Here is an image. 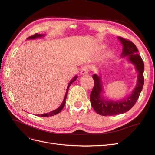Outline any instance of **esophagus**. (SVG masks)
Here are the masks:
<instances>
[{
	"label": "esophagus",
	"mask_w": 155,
	"mask_h": 155,
	"mask_svg": "<svg viewBox=\"0 0 155 155\" xmlns=\"http://www.w3.org/2000/svg\"><path fill=\"white\" fill-rule=\"evenodd\" d=\"M88 71H89V67H88V66H84L81 69V74H88Z\"/></svg>",
	"instance_id": "obj_1"
}]
</instances>
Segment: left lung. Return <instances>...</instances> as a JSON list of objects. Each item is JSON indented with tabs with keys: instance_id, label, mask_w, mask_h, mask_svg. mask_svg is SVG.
Returning a JSON list of instances; mask_svg holds the SVG:
<instances>
[{
	"instance_id": "left-lung-1",
	"label": "left lung",
	"mask_w": 155,
	"mask_h": 155,
	"mask_svg": "<svg viewBox=\"0 0 155 155\" xmlns=\"http://www.w3.org/2000/svg\"><path fill=\"white\" fill-rule=\"evenodd\" d=\"M118 38L123 47L121 57H128V60L135 67L138 72L137 83L129 97L117 101H106L101 95V78L94 74L93 76L94 84L90 95L91 104L96 113L103 116H113L123 114L129 110L135 104L144 84V62L139 55L137 47L133 42L123 37H118Z\"/></svg>"
}]
</instances>
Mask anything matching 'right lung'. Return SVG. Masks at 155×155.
Segmentation results:
<instances>
[{
	"instance_id": "add662e5",
	"label": "right lung",
	"mask_w": 155,
	"mask_h": 155,
	"mask_svg": "<svg viewBox=\"0 0 155 155\" xmlns=\"http://www.w3.org/2000/svg\"><path fill=\"white\" fill-rule=\"evenodd\" d=\"M43 35H41V34H38V33H36L34 35L32 36H31V37H29L27 38V39H35V38H39V37H43ZM77 76H75V77L72 78V81H71L70 83H69L68 85V87H67V92H66V94H65V97H64V98L63 101H62V103L61 104V105L60 107H59L58 108H57V109L53 110V111H51L50 112V113H45V114H38L37 116L38 117H52V116H54V115H56L58 114L62 110V108H64V105H65V102H66V98H67V93H68V88L69 87L71 86V84L73 83V82L77 79Z\"/></svg>"
}]
</instances>
